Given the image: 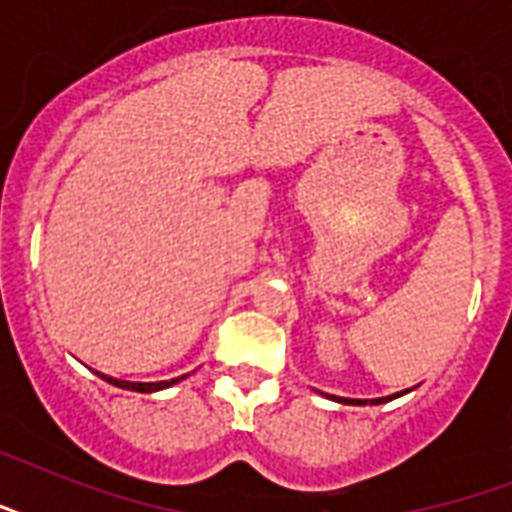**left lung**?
Here are the masks:
<instances>
[{
  "label": "left lung",
  "mask_w": 512,
  "mask_h": 512,
  "mask_svg": "<svg viewBox=\"0 0 512 512\" xmlns=\"http://www.w3.org/2000/svg\"><path fill=\"white\" fill-rule=\"evenodd\" d=\"M390 398V396H388ZM388 398H374L372 404H382V401H388ZM358 404H361V401H358Z\"/></svg>",
  "instance_id": "obj_1"
}]
</instances>
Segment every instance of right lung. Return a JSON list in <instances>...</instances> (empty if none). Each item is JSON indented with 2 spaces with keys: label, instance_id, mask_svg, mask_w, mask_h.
<instances>
[{
  "label": "right lung",
  "instance_id": "right-lung-1",
  "mask_svg": "<svg viewBox=\"0 0 512 512\" xmlns=\"http://www.w3.org/2000/svg\"><path fill=\"white\" fill-rule=\"evenodd\" d=\"M103 380L116 385V388H127V390H138V393H154V390H162V388H170L172 382L177 380H164V382H124V380H114V377H106V374H100Z\"/></svg>",
  "mask_w": 512,
  "mask_h": 512
}]
</instances>
